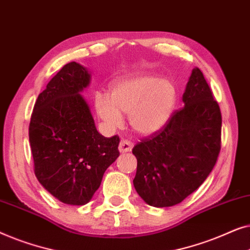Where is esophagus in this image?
Listing matches in <instances>:
<instances>
[{"instance_id": "1", "label": "esophagus", "mask_w": 250, "mask_h": 250, "mask_svg": "<svg viewBox=\"0 0 250 250\" xmlns=\"http://www.w3.org/2000/svg\"><path fill=\"white\" fill-rule=\"evenodd\" d=\"M132 148H133V143L131 141H128V140H124V139L122 140L121 143H119V146H118L119 151L123 153L131 151Z\"/></svg>"}]
</instances>
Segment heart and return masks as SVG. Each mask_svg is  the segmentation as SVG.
Instances as JSON below:
<instances>
[{
    "label": "heart",
    "mask_w": 250,
    "mask_h": 250,
    "mask_svg": "<svg viewBox=\"0 0 250 250\" xmlns=\"http://www.w3.org/2000/svg\"><path fill=\"white\" fill-rule=\"evenodd\" d=\"M176 100L177 90L173 81L142 74L115 83L110 97L98 93L94 104L99 117L108 127H122L124 112L128 114L129 124L135 132L150 135L168 122Z\"/></svg>",
    "instance_id": "1"
}]
</instances>
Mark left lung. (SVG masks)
I'll use <instances>...</instances> for the list:
<instances>
[{
	"mask_svg": "<svg viewBox=\"0 0 250 250\" xmlns=\"http://www.w3.org/2000/svg\"><path fill=\"white\" fill-rule=\"evenodd\" d=\"M182 101L162 129L132 150L138 160L133 184L150 206L183 201L207 179L220 153L221 110L199 68L191 73Z\"/></svg>",
	"mask_w": 250,
	"mask_h": 250,
	"instance_id": "left-lung-1",
	"label": "left lung"
}]
</instances>
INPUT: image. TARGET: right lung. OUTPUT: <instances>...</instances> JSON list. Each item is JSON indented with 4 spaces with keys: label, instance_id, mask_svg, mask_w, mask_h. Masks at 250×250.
Returning <instances> with one entry per match:
<instances>
[{
    "label": "right lung",
    "instance_id": "right-lung-1",
    "mask_svg": "<svg viewBox=\"0 0 250 250\" xmlns=\"http://www.w3.org/2000/svg\"><path fill=\"white\" fill-rule=\"evenodd\" d=\"M90 82L91 74L82 64H64L40 93L29 123L37 180L58 200L74 206L92 199L105 169L119 156V138L97 131L81 94Z\"/></svg>",
    "mask_w": 250,
    "mask_h": 250
}]
</instances>
